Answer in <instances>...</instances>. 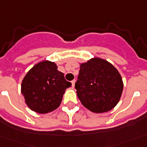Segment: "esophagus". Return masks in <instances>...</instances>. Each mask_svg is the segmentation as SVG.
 Returning a JSON list of instances; mask_svg holds the SVG:
<instances>
[{
    "label": "esophagus",
    "instance_id": "34e87169",
    "mask_svg": "<svg viewBox=\"0 0 147 147\" xmlns=\"http://www.w3.org/2000/svg\"><path fill=\"white\" fill-rule=\"evenodd\" d=\"M75 82H76V81L75 80H73L71 82V83H72V86L73 87H74V86H75Z\"/></svg>",
    "mask_w": 147,
    "mask_h": 147
}]
</instances>
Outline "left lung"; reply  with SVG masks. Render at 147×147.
<instances>
[{
    "instance_id": "8db88e82",
    "label": "left lung",
    "mask_w": 147,
    "mask_h": 147,
    "mask_svg": "<svg viewBox=\"0 0 147 147\" xmlns=\"http://www.w3.org/2000/svg\"><path fill=\"white\" fill-rule=\"evenodd\" d=\"M82 104L93 113H106L118 104L123 90L121 74L112 64L94 57L80 63L75 84Z\"/></svg>"
}]
</instances>
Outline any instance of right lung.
<instances>
[{
	"instance_id": "obj_1",
	"label": "right lung",
	"mask_w": 147,
	"mask_h": 147,
	"mask_svg": "<svg viewBox=\"0 0 147 147\" xmlns=\"http://www.w3.org/2000/svg\"><path fill=\"white\" fill-rule=\"evenodd\" d=\"M70 86L63 73L57 70V64L44 60L27 72L21 82V91L29 109L44 114L59 107L65 90Z\"/></svg>"
}]
</instances>
